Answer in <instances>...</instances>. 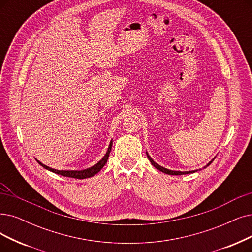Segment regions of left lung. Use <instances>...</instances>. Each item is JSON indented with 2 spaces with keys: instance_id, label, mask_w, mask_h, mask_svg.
<instances>
[{
  "instance_id": "8db88e82",
  "label": "left lung",
  "mask_w": 252,
  "mask_h": 252,
  "mask_svg": "<svg viewBox=\"0 0 252 252\" xmlns=\"http://www.w3.org/2000/svg\"><path fill=\"white\" fill-rule=\"evenodd\" d=\"M147 153V156H148V158H149V160H150V162L152 163V165L155 167V168H157V169H159L160 172H162V173H164V174H167V175H176V176H179V175H186V174H192V173H195V172H197L198 169H195V170H188V172H180V170H172V169H167V168H165V167H163V166H161V165H159L158 163H156L155 161L151 158V156L148 154V152H146ZM215 159V157L210 161V162L206 165V166H204V168H206L207 166H209L211 163L213 162V160Z\"/></svg>"
}]
</instances>
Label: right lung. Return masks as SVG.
<instances>
[{
	"label": "right lung",
	"instance_id": "1",
	"mask_svg": "<svg viewBox=\"0 0 252 252\" xmlns=\"http://www.w3.org/2000/svg\"><path fill=\"white\" fill-rule=\"evenodd\" d=\"M112 146H113V140H110V143L108 145V148H107V151L105 155L102 157L101 160H99L98 162L91 166L89 168H86V169H82V170H59V169H55V168H52L49 166H46L45 164L40 162L39 160H37V162L43 166L45 169L49 170V172L52 173H55V174H58V175H61V176H64V177H70V178H75V179H87V178H91L93 176H95L98 172H100V170L102 169V167L105 165V163L107 162V159H108V156H109V153L110 151H112Z\"/></svg>",
	"mask_w": 252,
	"mask_h": 252
}]
</instances>
